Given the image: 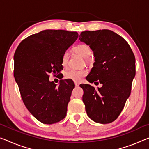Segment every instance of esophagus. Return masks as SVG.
<instances>
[{
	"instance_id": "1",
	"label": "esophagus",
	"mask_w": 149,
	"mask_h": 149,
	"mask_svg": "<svg viewBox=\"0 0 149 149\" xmlns=\"http://www.w3.org/2000/svg\"><path fill=\"white\" fill-rule=\"evenodd\" d=\"M74 84H75V86H79L80 83L79 82H74Z\"/></svg>"
}]
</instances>
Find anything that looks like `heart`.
<instances>
[{
  "label": "heart",
  "mask_w": 149,
  "mask_h": 149,
  "mask_svg": "<svg viewBox=\"0 0 149 149\" xmlns=\"http://www.w3.org/2000/svg\"><path fill=\"white\" fill-rule=\"evenodd\" d=\"M74 51L77 53L81 54L84 58H87L91 54V49L89 46L85 44H80L74 47ZM68 58H69V54L68 51H65L62 56L61 63L63 67H66L67 66ZM87 72L85 70H74L71 69L68 70L65 72V77L66 79L72 80L73 81H79L86 76Z\"/></svg>",
  "instance_id": "obj_1"
}]
</instances>
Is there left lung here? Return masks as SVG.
<instances>
[{
  "label": "left lung",
  "mask_w": 149,
  "mask_h": 149,
  "mask_svg": "<svg viewBox=\"0 0 149 149\" xmlns=\"http://www.w3.org/2000/svg\"><path fill=\"white\" fill-rule=\"evenodd\" d=\"M79 40L93 51L95 63L87 81L102 84L95 88L81 84L82 101L91 120L101 124L115 120L129 97L135 77V57L122 36L110 30L82 32Z\"/></svg>",
  "instance_id": "8db88e82"
}]
</instances>
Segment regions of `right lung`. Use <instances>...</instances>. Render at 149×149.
<instances>
[{"mask_svg":"<svg viewBox=\"0 0 149 149\" xmlns=\"http://www.w3.org/2000/svg\"><path fill=\"white\" fill-rule=\"evenodd\" d=\"M78 36L77 32L45 30L25 38L15 51L14 77L22 100L44 124L58 123L67 115L74 82L62 79L57 86L49 81V74H62V56Z\"/></svg>","mask_w":149,"mask_h":149,"instance_id":"obj_1","label":"right lung"}]
</instances>
